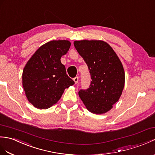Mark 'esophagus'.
<instances>
[{
    "mask_svg": "<svg viewBox=\"0 0 155 155\" xmlns=\"http://www.w3.org/2000/svg\"><path fill=\"white\" fill-rule=\"evenodd\" d=\"M73 81H74L75 84H77V83H78V77H74V78H73Z\"/></svg>",
    "mask_w": 155,
    "mask_h": 155,
    "instance_id": "1",
    "label": "esophagus"
}]
</instances>
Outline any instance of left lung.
<instances>
[{
	"label": "left lung",
	"instance_id": "1",
	"mask_svg": "<svg viewBox=\"0 0 155 155\" xmlns=\"http://www.w3.org/2000/svg\"><path fill=\"white\" fill-rule=\"evenodd\" d=\"M74 45L87 64L92 79L88 88L79 91V97L91 112L106 113L118 101L124 88L125 72L121 62L104 41H75Z\"/></svg>",
	"mask_w": 155,
	"mask_h": 155
}]
</instances>
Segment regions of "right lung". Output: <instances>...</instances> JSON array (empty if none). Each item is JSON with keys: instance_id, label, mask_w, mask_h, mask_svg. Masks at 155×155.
I'll return each mask as SVG.
<instances>
[{"instance_id": "add662e5", "label": "right lung", "mask_w": 155, "mask_h": 155, "mask_svg": "<svg viewBox=\"0 0 155 155\" xmlns=\"http://www.w3.org/2000/svg\"><path fill=\"white\" fill-rule=\"evenodd\" d=\"M71 42L53 40L41 45L29 59L22 73V85L28 101L38 109H48L59 101L64 89L74 82L68 77L61 57Z\"/></svg>"}]
</instances>
